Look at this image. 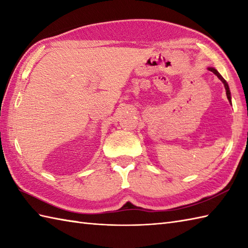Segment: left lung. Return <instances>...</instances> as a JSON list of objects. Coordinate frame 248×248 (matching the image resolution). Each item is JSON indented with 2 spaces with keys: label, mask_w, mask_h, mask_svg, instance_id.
I'll return each mask as SVG.
<instances>
[{
  "label": "left lung",
  "mask_w": 248,
  "mask_h": 248,
  "mask_svg": "<svg viewBox=\"0 0 248 248\" xmlns=\"http://www.w3.org/2000/svg\"><path fill=\"white\" fill-rule=\"evenodd\" d=\"M208 70H209V71H211V72H213L214 75L217 76V77L219 78V80L223 82L224 86H225V89H226V94H227V99L229 100V102L231 103V93H230V89H229V86H228V83L226 82L225 78H224L222 76L219 75V72H218L217 69H215L214 67H208Z\"/></svg>",
  "instance_id": "left-lung-1"
}]
</instances>
